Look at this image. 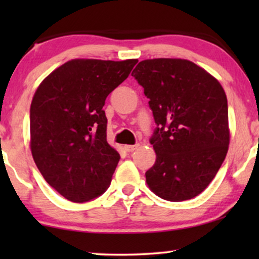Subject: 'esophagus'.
Listing matches in <instances>:
<instances>
[{
	"mask_svg": "<svg viewBox=\"0 0 259 259\" xmlns=\"http://www.w3.org/2000/svg\"><path fill=\"white\" fill-rule=\"evenodd\" d=\"M138 146H139V144H136V145H125L123 148H125L126 152H133L134 150H137Z\"/></svg>",
	"mask_w": 259,
	"mask_h": 259,
	"instance_id": "obj_1",
	"label": "esophagus"
}]
</instances>
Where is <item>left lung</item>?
<instances>
[{
	"instance_id": "1",
	"label": "left lung",
	"mask_w": 259,
	"mask_h": 259,
	"mask_svg": "<svg viewBox=\"0 0 259 259\" xmlns=\"http://www.w3.org/2000/svg\"><path fill=\"white\" fill-rule=\"evenodd\" d=\"M132 76L150 99L157 128L150 143L157 154L145 173L158 197L194 198L217 175L229 150L228 99L222 84L183 59L144 60Z\"/></svg>"
}]
</instances>
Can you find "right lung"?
I'll use <instances>...</instances> for the list:
<instances>
[{
  "mask_svg": "<svg viewBox=\"0 0 259 259\" xmlns=\"http://www.w3.org/2000/svg\"><path fill=\"white\" fill-rule=\"evenodd\" d=\"M138 60L75 59L42 81L30 105V148L46 182L74 203L101 196L120 154L107 143L106 98Z\"/></svg>",
  "mask_w": 259,
  "mask_h": 259,
  "instance_id": "1",
  "label": "right lung"
}]
</instances>
